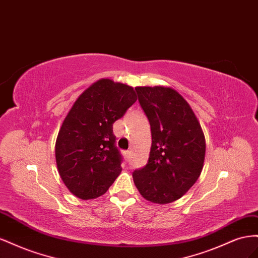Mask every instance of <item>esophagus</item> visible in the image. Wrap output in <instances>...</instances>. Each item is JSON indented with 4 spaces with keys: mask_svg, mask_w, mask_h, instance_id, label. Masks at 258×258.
I'll return each mask as SVG.
<instances>
[{
    "mask_svg": "<svg viewBox=\"0 0 258 258\" xmlns=\"http://www.w3.org/2000/svg\"><path fill=\"white\" fill-rule=\"evenodd\" d=\"M124 158L126 160H130L131 159V156H132V152L131 151H124Z\"/></svg>",
    "mask_w": 258,
    "mask_h": 258,
    "instance_id": "34e87169",
    "label": "esophagus"
}]
</instances>
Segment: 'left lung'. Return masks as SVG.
<instances>
[{"instance_id":"8db88e82","label":"left lung","mask_w":258,"mask_h":258,"mask_svg":"<svg viewBox=\"0 0 258 258\" xmlns=\"http://www.w3.org/2000/svg\"><path fill=\"white\" fill-rule=\"evenodd\" d=\"M138 101L150 123L148 163L133 173L146 200L167 204L195 185L205 157V137L195 112L181 95L165 86H137Z\"/></svg>"}]
</instances>
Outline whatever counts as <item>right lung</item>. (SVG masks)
<instances>
[{"label":"right lung","mask_w":258,"mask_h":258,"mask_svg":"<svg viewBox=\"0 0 258 258\" xmlns=\"http://www.w3.org/2000/svg\"><path fill=\"white\" fill-rule=\"evenodd\" d=\"M137 100L134 88L100 79L80 95L58 133V172L72 195L90 200L107 192L122 167L113 123Z\"/></svg>","instance_id":"obj_1"}]
</instances>
